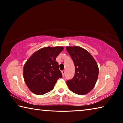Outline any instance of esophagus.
Segmentation results:
<instances>
[{
  "mask_svg": "<svg viewBox=\"0 0 123 123\" xmlns=\"http://www.w3.org/2000/svg\"><path fill=\"white\" fill-rule=\"evenodd\" d=\"M65 70H63V71H62V76H64V74H65Z\"/></svg>",
  "mask_w": 123,
  "mask_h": 123,
  "instance_id": "obj_1",
  "label": "esophagus"
}]
</instances>
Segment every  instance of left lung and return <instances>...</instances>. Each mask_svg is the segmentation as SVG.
Here are the masks:
<instances>
[{
    "instance_id": "1",
    "label": "left lung",
    "mask_w": 123,
    "mask_h": 123,
    "mask_svg": "<svg viewBox=\"0 0 123 123\" xmlns=\"http://www.w3.org/2000/svg\"><path fill=\"white\" fill-rule=\"evenodd\" d=\"M75 66V75L67 81L70 91L79 95H85L94 88L97 81L99 68L97 62L86 49L79 46L67 47Z\"/></svg>"
}]
</instances>
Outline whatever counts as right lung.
Returning a JSON list of instances; mask_svg holds the SVG:
<instances>
[{
	"label": "right lung",
	"instance_id": "obj_1",
	"mask_svg": "<svg viewBox=\"0 0 123 123\" xmlns=\"http://www.w3.org/2000/svg\"><path fill=\"white\" fill-rule=\"evenodd\" d=\"M63 47H46L39 49L24 64L23 78L29 89L37 95L53 90L58 79L62 75L56 59Z\"/></svg>",
	"mask_w": 123,
	"mask_h": 123
}]
</instances>
